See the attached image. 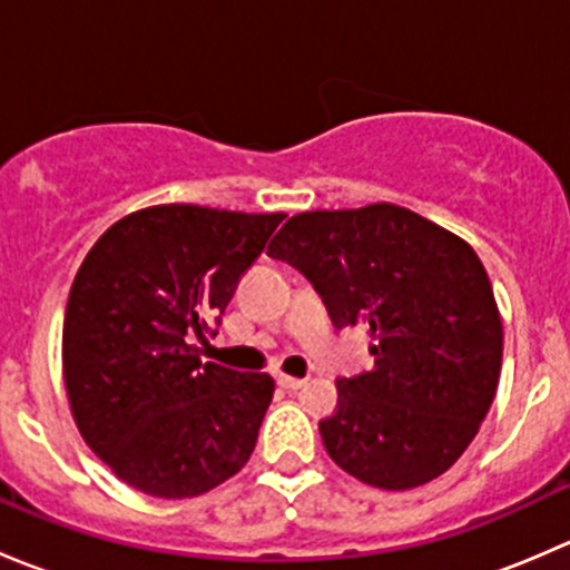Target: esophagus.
<instances>
[{
  "label": "esophagus",
  "mask_w": 570,
  "mask_h": 570,
  "mask_svg": "<svg viewBox=\"0 0 570 570\" xmlns=\"http://www.w3.org/2000/svg\"><path fill=\"white\" fill-rule=\"evenodd\" d=\"M275 381H278L281 389H289V392H297V389H303L308 383L306 377H292V375H278Z\"/></svg>",
  "instance_id": "1"
}]
</instances>
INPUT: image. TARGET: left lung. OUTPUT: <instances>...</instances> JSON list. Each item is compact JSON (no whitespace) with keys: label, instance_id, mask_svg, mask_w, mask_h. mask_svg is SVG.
<instances>
[{"label":"left lung","instance_id":"8db88e82","mask_svg":"<svg viewBox=\"0 0 570 570\" xmlns=\"http://www.w3.org/2000/svg\"><path fill=\"white\" fill-rule=\"evenodd\" d=\"M267 253L317 289L333 325H364L375 366L338 377L320 422L333 463L405 491L444 474L480 430L502 370V320L461 237L394 204L303 212Z\"/></svg>","mask_w":570,"mask_h":570}]
</instances>
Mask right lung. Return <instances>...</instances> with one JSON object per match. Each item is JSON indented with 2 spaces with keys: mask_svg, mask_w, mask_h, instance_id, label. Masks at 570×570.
Instances as JSON below:
<instances>
[{
  "mask_svg": "<svg viewBox=\"0 0 570 570\" xmlns=\"http://www.w3.org/2000/svg\"><path fill=\"white\" fill-rule=\"evenodd\" d=\"M286 215L165 204L101 234L73 278L62 375L77 428L126 485L200 497L248 463L267 372L200 364L237 281Z\"/></svg>",
  "mask_w": 570,
  "mask_h": 570,
  "instance_id": "obj_1",
  "label": "right lung"
}]
</instances>
